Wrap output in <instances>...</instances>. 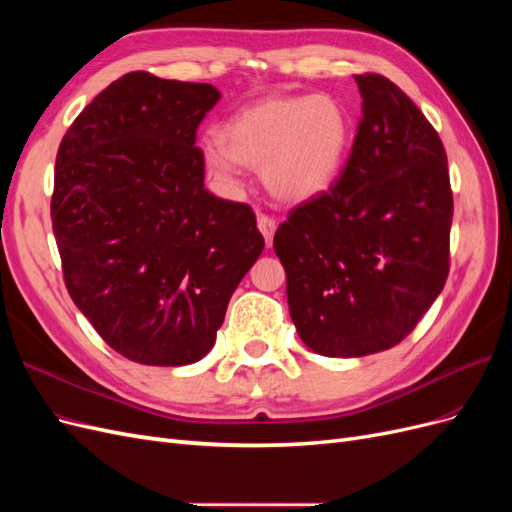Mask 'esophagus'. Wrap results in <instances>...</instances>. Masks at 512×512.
<instances>
[{
    "label": "esophagus",
    "mask_w": 512,
    "mask_h": 512,
    "mask_svg": "<svg viewBox=\"0 0 512 512\" xmlns=\"http://www.w3.org/2000/svg\"><path fill=\"white\" fill-rule=\"evenodd\" d=\"M258 230L262 232V237H265V241H267V247H271V243H273V235H275V220L273 218H269V215H265V213H260L258 215Z\"/></svg>",
    "instance_id": "esophagus-1"
}]
</instances>
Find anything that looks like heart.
<instances>
[{
	"instance_id": "obj_1",
	"label": "heart",
	"mask_w": 512,
	"mask_h": 512,
	"mask_svg": "<svg viewBox=\"0 0 512 512\" xmlns=\"http://www.w3.org/2000/svg\"><path fill=\"white\" fill-rule=\"evenodd\" d=\"M203 149L209 173L237 185L239 164L260 168L273 198L303 205L333 188L352 145V117L331 94L267 96L239 108Z\"/></svg>"
}]
</instances>
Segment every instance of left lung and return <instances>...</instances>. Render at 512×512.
<instances>
[{
  "instance_id": "obj_1",
  "label": "left lung",
  "mask_w": 512,
  "mask_h": 512,
  "mask_svg": "<svg viewBox=\"0 0 512 512\" xmlns=\"http://www.w3.org/2000/svg\"><path fill=\"white\" fill-rule=\"evenodd\" d=\"M354 81L363 115L342 177L273 239L303 344L342 359L389 350L416 327L448 277L453 222L438 132L389 79Z\"/></svg>"
}]
</instances>
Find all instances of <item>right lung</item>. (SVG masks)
Listing matches in <instances>:
<instances>
[{"label":"right lung","mask_w":512,"mask_h":512,"mask_svg":"<svg viewBox=\"0 0 512 512\" xmlns=\"http://www.w3.org/2000/svg\"><path fill=\"white\" fill-rule=\"evenodd\" d=\"M220 98L209 83L130 72L57 151L51 218L68 292L134 363L203 359L265 250L254 211L205 188L196 128Z\"/></svg>","instance_id":"1"}]
</instances>
